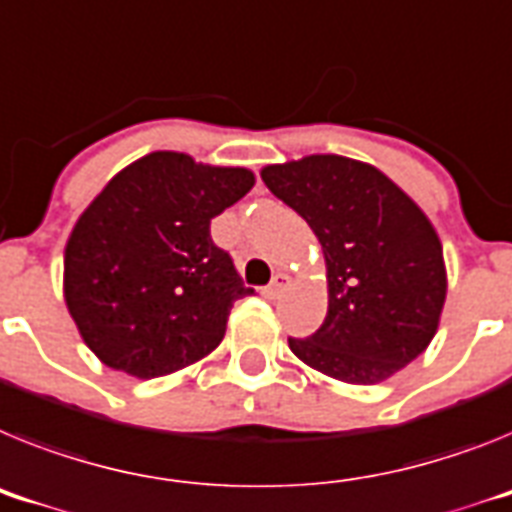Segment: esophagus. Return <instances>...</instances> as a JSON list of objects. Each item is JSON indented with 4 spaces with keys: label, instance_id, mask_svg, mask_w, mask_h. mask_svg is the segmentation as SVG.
<instances>
[{
    "label": "esophagus",
    "instance_id": "1",
    "mask_svg": "<svg viewBox=\"0 0 512 512\" xmlns=\"http://www.w3.org/2000/svg\"><path fill=\"white\" fill-rule=\"evenodd\" d=\"M290 285H292V277H290V274L277 272V274H274L272 282H269V287H266V290H264V298H269V300L282 298V292H285Z\"/></svg>",
    "mask_w": 512,
    "mask_h": 512
}]
</instances>
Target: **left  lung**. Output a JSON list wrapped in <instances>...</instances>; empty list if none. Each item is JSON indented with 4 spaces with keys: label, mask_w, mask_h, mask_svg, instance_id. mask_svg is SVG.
I'll list each match as a JSON object with an SVG mask.
<instances>
[{
    "label": "left lung",
    "mask_w": 512,
    "mask_h": 512,
    "mask_svg": "<svg viewBox=\"0 0 512 512\" xmlns=\"http://www.w3.org/2000/svg\"><path fill=\"white\" fill-rule=\"evenodd\" d=\"M261 181L316 233L329 310L290 339L308 368L375 386L417 360L438 334L448 292L443 246L427 214L386 173L342 155L266 165Z\"/></svg>",
    "instance_id": "left-lung-1"
}]
</instances>
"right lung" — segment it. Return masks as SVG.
I'll return each mask as SVG.
<instances>
[{"label":"right lung","mask_w":512,"mask_h":512,"mask_svg":"<svg viewBox=\"0 0 512 512\" xmlns=\"http://www.w3.org/2000/svg\"><path fill=\"white\" fill-rule=\"evenodd\" d=\"M248 168L150 152L119 170L64 248V300L103 365L150 381L222 342L243 287L209 222L253 189Z\"/></svg>","instance_id":"add662e5"}]
</instances>
